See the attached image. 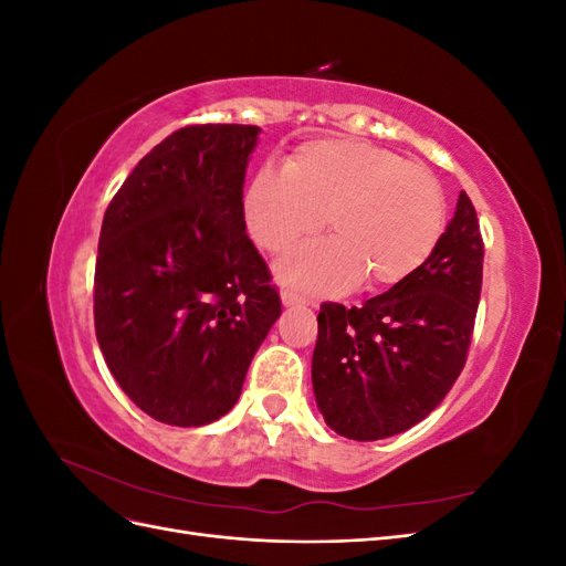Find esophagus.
<instances>
[{"instance_id": "34e87169", "label": "esophagus", "mask_w": 566, "mask_h": 566, "mask_svg": "<svg viewBox=\"0 0 566 566\" xmlns=\"http://www.w3.org/2000/svg\"><path fill=\"white\" fill-rule=\"evenodd\" d=\"M281 302H283V306H302V304H306V300L300 297L297 293H293V290H283Z\"/></svg>"}]
</instances>
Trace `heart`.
<instances>
[{
	"label": "heart",
	"instance_id": "heart-1",
	"mask_svg": "<svg viewBox=\"0 0 566 566\" xmlns=\"http://www.w3.org/2000/svg\"><path fill=\"white\" fill-rule=\"evenodd\" d=\"M325 241L285 254L279 273L316 295H337L366 279L397 285L430 260L447 229V196L430 169L349 136L302 144L283 172L262 167L243 191V221L254 245L283 252L314 233Z\"/></svg>",
	"mask_w": 566,
	"mask_h": 566
}]
</instances>
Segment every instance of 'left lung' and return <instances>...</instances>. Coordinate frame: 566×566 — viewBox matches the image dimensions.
<instances>
[{
	"instance_id": "obj_1",
	"label": "left lung",
	"mask_w": 566,
	"mask_h": 566,
	"mask_svg": "<svg viewBox=\"0 0 566 566\" xmlns=\"http://www.w3.org/2000/svg\"><path fill=\"white\" fill-rule=\"evenodd\" d=\"M484 243L462 191L437 250L413 276L361 306L325 302L312 358L316 406L339 437L401 434L443 401L465 366Z\"/></svg>"
}]
</instances>
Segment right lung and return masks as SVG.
Masks as SVG:
<instances>
[{"label":"right lung","mask_w":566,"mask_h":566,"mask_svg":"<svg viewBox=\"0 0 566 566\" xmlns=\"http://www.w3.org/2000/svg\"><path fill=\"white\" fill-rule=\"evenodd\" d=\"M254 125H191L153 148L111 200L98 238L94 325L108 370L175 427L227 416L281 297L245 233Z\"/></svg>","instance_id":"obj_1"}]
</instances>
